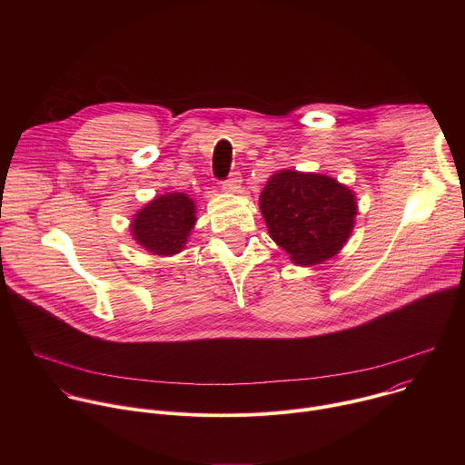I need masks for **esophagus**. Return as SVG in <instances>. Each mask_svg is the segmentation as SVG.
<instances>
[{"instance_id":"1","label":"esophagus","mask_w":465,"mask_h":465,"mask_svg":"<svg viewBox=\"0 0 465 465\" xmlns=\"http://www.w3.org/2000/svg\"><path fill=\"white\" fill-rule=\"evenodd\" d=\"M241 174L239 173H232L230 174V178L223 183V189L226 191V193H237V191H241Z\"/></svg>"}]
</instances>
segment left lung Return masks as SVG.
<instances>
[{"instance_id": "1", "label": "left lung", "mask_w": 465, "mask_h": 465, "mask_svg": "<svg viewBox=\"0 0 465 465\" xmlns=\"http://www.w3.org/2000/svg\"><path fill=\"white\" fill-rule=\"evenodd\" d=\"M259 208L271 237L296 264H316L337 255L357 215L350 187L325 174L291 169L271 176Z\"/></svg>"}]
</instances>
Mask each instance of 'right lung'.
<instances>
[{
	"label": "right lung",
	"mask_w": 465,
	"mask_h": 465,
	"mask_svg": "<svg viewBox=\"0 0 465 465\" xmlns=\"http://www.w3.org/2000/svg\"><path fill=\"white\" fill-rule=\"evenodd\" d=\"M194 221V203L191 198L185 193H167L140 210L130 230L151 253L173 255L183 250Z\"/></svg>",
	"instance_id": "1"
}]
</instances>
